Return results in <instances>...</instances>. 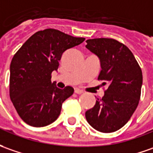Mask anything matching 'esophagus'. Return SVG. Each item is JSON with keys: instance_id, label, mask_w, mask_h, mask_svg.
<instances>
[{"instance_id": "34e87169", "label": "esophagus", "mask_w": 153, "mask_h": 153, "mask_svg": "<svg viewBox=\"0 0 153 153\" xmlns=\"http://www.w3.org/2000/svg\"><path fill=\"white\" fill-rule=\"evenodd\" d=\"M74 92H75L76 94H83V93H84V90H80V89H79V88H76V89L74 90Z\"/></svg>"}]
</instances>
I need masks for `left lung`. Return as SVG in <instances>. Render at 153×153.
<instances>
[{"instance_id": "1", "label": "left lung", "mask_w": 153, "mask_h": 153, "mask_svg": "<svg viewBox=\"0 0 153 153\" xmlns=\"http://www.w3.org/2000/svg\"><path fill=\"white\" fill-rule=\"evenodd\" d=\"M86 48L97 55L101 70L98 79L108 85L102 98L85 112L88 123L104 133L114 132L127 123L141 97L142 73L127 47L112 38L88 39Z\"/></svg>"}]
</instances>
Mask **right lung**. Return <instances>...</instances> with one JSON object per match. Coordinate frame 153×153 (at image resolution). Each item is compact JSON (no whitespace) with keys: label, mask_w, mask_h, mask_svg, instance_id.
<instances>
[{"label":"right lung","mask_w":153,"mask_h":153,"mask_svg":"<svg viewBox=\"0 0 153 153\" xmlns=\"http://www.w3.org/2000/svg\"><path fill=\"white\" fill-rule=\"evenodd\" d=\"M56 29L34 33L13 56L10 66V98L22 120L35 127L53 123L61 112L63 102L74 89L63 90L51 81L59 61L66 50L85 41Z\"/></svg>","instance_id":"1"}]
</instances>
